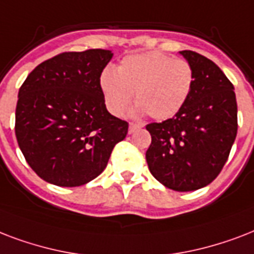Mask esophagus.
<instances>
[{
  "mask_svg": "<svg viewBox=\"0 0 254 254\" xmlns=\"http://www.w3.org/2000/svg\"><path fill=\"white\" fill-rule=\"evenodd\" d=\"M140 128V126L139 125H135V123H129V128H128V132L129 133H133L136 129Z\"/></svg>",
  "mask_w": 254,
  "mask_h": 254,
  "instance_id": "1",
  "label": "esophagus"
}]
</instances>
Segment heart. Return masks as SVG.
Listing matches in <instances>:
<instances>
[{
  "instance_id": "heart-1",
  "label": "heart",
  "mask_w": 254,
  "mask_h": 254,
  "mask_svg": "<svg viewBox=\"0 0 254 254\" xmlns=\"http://www.w3.org/2000/svg\"><path fill=\"white\" fill-rule=\"evenodd\" d=\"M193 80V68L186 60L148 52L126 57L117 72L105 70L100 87L114 115H123L135 94L137 105L133 114H148L156 121H166L186 105Z\"/></svg>"
}]
</instances>
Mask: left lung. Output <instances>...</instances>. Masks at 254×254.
<instances>
[{
  "instance_id": "left-lung-1",
  "label": "left lung",
  "mask_w": 254,
  "mask_h": 254,
  "mask_svg": "<svg viewBox=\"0 0 254 254\" xmlns=\"http://www.w3.org/2000/svg\"><path fill=\"white\" fill-rule=\"evenodd\" d=\"M193 68V87L174 118L149 123V172L164 187L190 192L208 186L228 160L237 135L235 87L221 68L198 53L180 52Z\"/></svg>"
}]
</instances>
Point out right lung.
<instances>
[{
    "label": "right lung",
    "mask_w": 254,
    "mask_h": 254,
    "mask_svg": "<svg viewBox=\"0 0 254 254\" xmlns=\"http://www.w3.org/2000/svg\"><path fill=\"white\" fill-rule=\"evenodd\" d=\"M113 53H62L38 64L19 88L15 136L45 182L79 187L99 176L128 123L107 111L100 75Z\"/></svg>",
    "instance_id": "obj_1"
}]
</instances>
